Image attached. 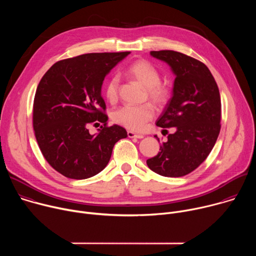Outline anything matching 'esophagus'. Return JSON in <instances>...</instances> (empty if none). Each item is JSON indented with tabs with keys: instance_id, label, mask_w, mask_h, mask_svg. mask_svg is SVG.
<instances>
[{
	"instance_id": "34e87169",
	"label": "esophagus",
	"mask_w": 256,
	"mask_h": 256,
	"mask_svg": "<svg viewBox=\"0 0 256 256\" xmlns=\"http://www.w3.org/2000/svg\"><path fill=\"white\" fill-rule=\"evenodd\" d=\"M128 138H144V136H142V134H136V132H130V130H128Z\"/></svg>"
}]
</instances>
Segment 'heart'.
I'll use <instances>...</instances> for the list:
<instances>
[{
	"mask_svg": "<svg viewBox=\"0 0 256 256\" xmlns=\"http://www.w3.org/2000/svg\"><path fill=\"white\" fill-rule=\"evenodd\" d=\"M126 75L148 89V96L154 104L160 106L167 101L168 89L160 84V72L151 62L144 60H136L126 68ZM118 89L120 80L118 77H112L107 80L104 93L110 103L118 100ZM153 116L154 109L149 104L124 105L112 114L114 122L134 132L142 130Z\"/></svg>",
	"mask_w": 256,
	"mask_h": 256,
	"instance_id": "b5f03b06",
	"label": "heart"
}]
</instances>
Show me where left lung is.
Segmentation results:
<instances>
[{
	"label": "left lung",
	"mask_w": 256,
	"mask_h": 256,
	"mask_svg": "<svg viewBox=\"0 0 256 256\" xmlns=\"http://www.w3.org/2000/svg\"><path fill=\"white\" fill-rule=\"evenodd\" d=\"M150 54L166 62L175 76L172 96L156 122L163 128H175V132L147 165L159 175L181 177L196 169L214 148L221 130L220 92L202 62L174 50Z\"/></svg>",
	"instance_id": "obj_1"
}]
</instances>
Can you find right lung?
I'll use <instances>...</instances> for the list:
<instances>
[{"label": "right lung", "instance_id": "right-lung-1", "mask_svg": "<svg viewBox=\"0 0 256 256\" xmlns=\"http://www.w3.org/2000/svg\"><path fill=\"white\" fill-rule=\"evenodd\" d=\"M126 52L86 54L56 62L40 80L33 104V128L48 164L64 176L86 179L101 172L116 142L128 136L120 126H106L104 78ZM102 122L91 135L86 126Z\"/></svg>", "mask_w": 256, "mask_h": 256}]
</instances>
